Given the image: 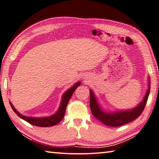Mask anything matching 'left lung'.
<instances>
[{"label": "left lung", "mask_w": 159, "mask_h": 159, "mask_svg": "<svg viewBox=\"0 0 159 159\" xmlns=\"http://www.w3.org/2000/svg\"><path fill=\"white\" fill-rule=\"evenodd\" d=\"M149 88L147 90L146 94L144 97L139 105L134 109L129 110V111H120L116 112H112V113H108V112H103L102 108L99 107L96 100V98L94 97L93 92L92 90L89 91L90 97H89V106L92 111V115L94 117L100 120L106 126H120L131 122L137 118L142 114L144 109H145V105L148 102L149 91H150V81H149Z\"/></svg>", "instance_id": "obj_1"}]
</instances>
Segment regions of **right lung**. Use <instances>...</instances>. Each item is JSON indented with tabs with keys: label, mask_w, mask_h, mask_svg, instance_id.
<instances>
[{
	"label": "right lung",
	"mask_w": 159,
	"mask_h": 159,
	"mask_svg": "<svg viewBox=\"0 0 159 159\" xmlns=\"http://www.w3.org/2000/svg\"><path fill=\"white\" fill-rule=\"evenodd\" d=\"M81 83L80 82L77 83L75 84L73 87H71L70 89L65 92V93L63 94L62 99L61 103H60V106L58 109V111H57L56 114L51 115L50 117H26L24 116L21 114H20L19 112L16 111V110L14 108V106L11 104V103L10 102V104L11 106V108L14 111V112L18 115V116L21 118V119L24 120L26 121L28 123H30V125H33L34 126H42V127H48V126H53L54 125L58 124L60 121H61L63 117L65 116L66 108H67V106L68 104V102L72 94L76 90V89L78 88V86H79Z\"/></svg>",
	"instance_id": "obj_1"
}]
</instances>
